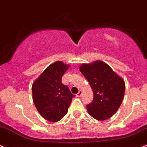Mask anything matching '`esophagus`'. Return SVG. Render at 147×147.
<instances>
[{
	"label": "esophagus",
	"instance_id": "34e87169",
	"mask_svg": "<svg viewBox=\"0 0 147 147\" xmlns=\"http://www.w3.org/2000/svg\"><path fill=\"white\" fill-rule=\"evenodd\" d=\"M82 92L81 90H80L76 95H77V97H80L81 95H82Z\"/></svg>",
	"mask_w": 147,
	"mask_h": 147
}]
</instances>
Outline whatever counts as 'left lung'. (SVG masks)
Returning <instances> with one entry per match:
<instances>
[{
  "instance_id": "1",
  "label": "left lung",
  "mask_w": 147,
  "mask_h": 147,
  "mask_svg": "<svg viewBox=\"0 0 147 147\" xmlns=\"http://www.w3.org/2000/svg\"><path fill=\"white\" fill-rule=\"evenodd\" d=\"M80 70L88 80L93 92V100L86 105L89 114L98 121L112 117L123 100V80L102 61L83 64Z\"/></svg>"
}]
</instances>
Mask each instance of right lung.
Returning a JSON list of instances; mask_svg holds the SVG:
<instances>
[{
    "mask_svg": "<svg viewBox=\"0 0 147 147\" xmlns=\"http://www.w3.org/2000/svg\"><path fill=\"white\" fill-rule=\"evenodd\" d=\"M69 68L60 61L49 65L32 85L33 101L41 116L52 122L59 121L67 113L75 97L62 78Z\"/></svg>",
    "mask_w": 147,
    "mask_h": 147,
    "instance_id": "right-lung-1",
    "label": "right lung"
}]
</instances>
